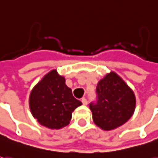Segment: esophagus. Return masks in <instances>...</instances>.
Wrapping results in <instances>:
<instances>
[{
	"mask_svg": "<svg viewBox=\"0 0 158 158\" xmlns=\"http://www.w3.org/2000/svg\"><path fill=\"white\" fill-rule=\"evenodd\" d=\"M81 102H82L83 105H87V101H86L85 98H82V99H81Z\"/></svg>",
	"mask_w": 158,
	"mask_h": 158,
	"instance_id": "34e87169",
	"label": "esophagus"
}]
</instances>
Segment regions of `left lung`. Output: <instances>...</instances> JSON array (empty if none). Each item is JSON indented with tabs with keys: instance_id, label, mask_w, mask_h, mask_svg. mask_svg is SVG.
<instances>
[{
	"instance_id": "8db88e82",
	"label": "left lung",
	"mask_w": 158,
	"mask_h": 158,
	"mask_svg": "<svg viewBox=\"0 0 158 158\" xmlns=\"http://www.w3.org/2000/svg\"><path fill=\"white\" fill-rule=\"evenodd\" d=\"M97 102L90 103L93 120L103 130H113L127 123L135 109V96L114 72L101 79L96 87Z\"/></svg>"
}]
</instances>
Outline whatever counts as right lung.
I'll list each match as a JSON object with an SVG mask.
<instances>
[{
	"mask_svg": "<svg viewBox=\"0 0 158 158\" xmlns=\"http://www.w3.org/2000/svg\"><path fill=\"white\" fill-rule=\"evenodd\" d=\"M29 105L33 117L42 126L60 129L68 125L73 112L82 103L74 98L64 77L52 70L31 90Z\"/></svg>",
	"mask_w": 158,
	"mask_h": 158,
	"instance_id": "obj_1",
	"label": "right lung"
}]
</instances>
